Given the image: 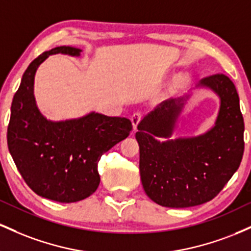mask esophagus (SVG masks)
I'll list each match as a JSON object with an SVG mask.
<instances>
[{"mask_svg":"<svg viewBox=\"0 0 251 251\" xmlns=\"http://www.w3.org/2000/svg\"><path fill=\"white\" fill-rule=\"evenodd\" d=\"M142 120H143V113H142V112L137 111V112H134L133 114H132L131 122H132V124H133V129H137L138 126H139L140 123H142Z\"/></svg>","mask_w":251,"mask_h":251,"instance_id":"34e87169","label":"esophagus"}]
</instances>
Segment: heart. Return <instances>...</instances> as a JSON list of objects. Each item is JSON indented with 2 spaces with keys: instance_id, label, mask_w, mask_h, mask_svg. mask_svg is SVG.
<instances>
[{
  "instance_id": "heart-1",
  "label": "heart",
  "mask_w": 251,
  "mask_h": 251,
  "mask_svg": "<svg viewBox=\"0 0 251 251\" xmlns=\"http://www.w3.org/2000/svg\"><path fill=\"white\" fill-rule=\"evenodd\" d=\"M186 82H188V79H186V76H184V75L178 76L177 77V81H176V83H177V86H184Z\"/></svg>"
}]
</instances>
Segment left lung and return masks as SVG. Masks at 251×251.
I'll return each mask as SVG.
<instances>
[{"mask_svg":"<svg viewBox=\"0 0 251 251\" xmlns=\"http://www.w3.org/2000/svg\"><path fill=\"white\" fill-rule=\"evenodd\" d=\"M221 99L215 126L198 137L169 139L189 97L170 99L149 113L135 133L140 179L146 195L166 208H189L211 201L240 166L244 122L234 82L224 74L201 80ZM168 137L160 142L156 137Z\"/></svg>","mask_w":251,"mask_h":251,"instance_id":"left-lung-1","label":"left lung"}]
</instances>
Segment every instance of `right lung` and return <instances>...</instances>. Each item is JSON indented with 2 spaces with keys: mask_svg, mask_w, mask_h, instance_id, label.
<instances>
[{
  "mask_svg": "<svg viewBox=\"0 0 251 251\" xmlns=\"http://www.w3.org/2000/svg\"><path fill=\"white\" fill-rule=\"evenodd\" d=\"M57 53L79 56L81 50L61 46L30 62L11 103L7 140L17 170L36 195L74 203L98 189L100 158L128 137L132 123L127 118L96 112L65 122L46 119L34 98V77L37 67Z\"/></svg>",
  "mask_w": 251,
  "mask_h": 251,
  "instance_id": "1",
  "label": "right lung"
}]
</instances>
